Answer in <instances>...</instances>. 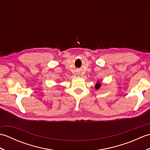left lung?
<instances>
[{
  "mask_svg": "<svg viewBox=\"0 0 150 150\" xmlns=\"http://www.w3.org/2000/svg\"><path fill=\"white\" fill-rule=\"evenodd\" d=\"M101 86H102V84L100 83V82L99 81H97L96 84H95V90H98V89H99Z\"/></svg>",
  "mask_w": 150,
  "mask_h": 150,
  "instance_id": "obj_1",
  "label": "left lung"
}]
</instances>
